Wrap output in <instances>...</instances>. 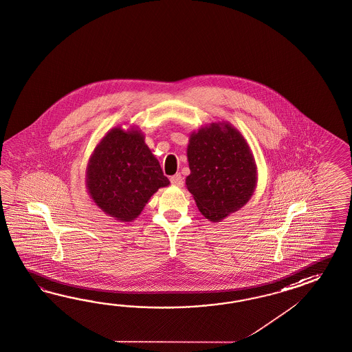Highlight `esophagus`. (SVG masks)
<instances>
[{"instance_id": "obj_1", "label": "esophagus", "mask_w": 352, "mask_h": 352, "mask_svg": "<svg viewBox=\"0 0 352 352\" xmlns=\"http://www.w3.org/2000/svg\"><path fill=\"white\" fill-rule=\"evenodd\" d=\"M170 182H172L173 186H175V187H182L183 186V178H182L180 174H175V175L170 177Z\"/></svg>"}]
</instances>
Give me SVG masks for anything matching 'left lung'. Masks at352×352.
Returning a JSON list of instances; mask_svg holds the SVG:
<instances>
[{
	"label": "left lung",
	"instance_id": "obj_1",
	"mask_svg": "<svg viewBox=\"0 0 352 352\" xmlns=\"http://www.w3.org/2000/svg\"><path fill=\"white\" fill-rule=\"evenodd\" d=\"M186 186L198 210L220 223L247 205L257 186V165L248 142L229 122L193 131L187 147Z\"/></svg>",
	"mask_w": 352,
	"mask_h": 352
}]
</instances>
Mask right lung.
<instances>
[{
    "label": "right lung",
    "instance_id": "right-lung-1",
    "mask_svg": "<svg viewBox=\"0 0 352 352\" xmlns=\"http://www.w3.org/2000/svg\"><path fill=\"white\" fill-rule=\"evenodd\" d=\"M86 189L104 214L131 223L157 189L169 179L138 127L108 131L96 145L86 166Z\"/></svg>",
    "mask_w": 352,
    "mask_h": 352
}]
</instances>
